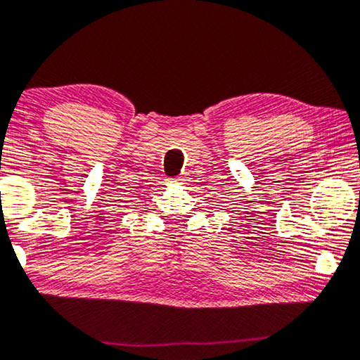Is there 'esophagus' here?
I'll return each mask as SVG.
<instances>
[{
  "label": "esophagus",
  "instance_id": "1",
  "mask_svg": "<svg viewBox=\"0 0 360 360\" xmlns=\"http://www.w3.org/2000/svg\"><path fill=\"white\" fill-rule=\"evenodd\" d=\"M171 182H176V184H186V181H187V178H184V176H178V178H173V179H169Z\"/></svg>",
  "mask_w": 360,
  "mask_h": 360
}]
</instances>
